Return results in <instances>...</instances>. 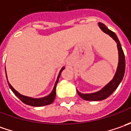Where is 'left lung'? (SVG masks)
<instances>
[{
	"instance_id": "obj_1",
	"label": "left lung",
	"mask_w": 131,
	"mask_h": 131,
	"mask_svg": "<svg viewBox=\"0 0 131 131\" xmlns=\"http://www.w3.org/2000/svg\"><path fill=\"white\" fill-rule=\"evenodd\" d=\"M98 25L100 28L103 30L104 33L109 35L114 40L117 42V49H118V54H119V62L117 71L115 73V75L112 79L111 82H109L104 88H103L101 90H99L96 93H89V94H83L79 92L77 90V93L81 98L86 100V101H102L106 98H107L111 95L114 91L117 88L119 83L123 80L125 74V54H124L123 50L122 49L120 42L119 41L117 36L116 34L110 30L109 29L107 28V27L101 23H98Z\"/></svg>"
}]
</instances>
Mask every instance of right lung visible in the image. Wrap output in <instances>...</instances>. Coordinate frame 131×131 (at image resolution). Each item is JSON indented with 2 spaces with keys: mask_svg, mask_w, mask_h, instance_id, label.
I'll use <instances>...</instances> for the list:
<instances>
[{
  "mask_svg": "<svg viewBox=\"0 0 131 131\" xmlns=\"http://www.w3.org/2000/svg\"><path fill=\"white\" fill-rule=\"evenodd\" d=\"M64 68H65V67L62 68V69L60 70V71L59 75H58V79H57V80L55 82V84H54V88H53L52 93H50L49 95H48L47 96H45V97H43V98H30V97H28V96H25L23 95H21L20 93H18L17 90H15L13 88V87L9 84V82H8V81L7 79L8 84L10 89L12 90L13 93H14V95L19 100H21L24 103H25L27 105L32 106H43L49 105V104H51V103H52L53 101H54V98H55V96H56V87H57V84H58L59 78L60 77L61 72H62V71H63ZM6 78H7V76H6Z\"/></svg>",
  "mask_w": 131,
  "mask_h": 131,
  "instance_id": "add662e5",
  "label": "right lung"
}]
</instances>
